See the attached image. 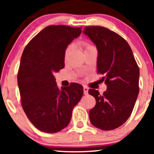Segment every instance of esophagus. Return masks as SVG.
Listing matches in <instances>:
<instances>
[{"label":"esophagus","instance_id":"obj_1","mask_svg":"<svg viewBox=\"0 0 154 154\" xmlns=\"http://www.w3.org/2000/svg\"><path fill=\"white\" fill-rule=\"evenodd\" d=\"M83 92H84V94H88V88L86 87V86H84L83 87Z\"/></svg>","mask_w":154,"mask_h":154}]
</instances>
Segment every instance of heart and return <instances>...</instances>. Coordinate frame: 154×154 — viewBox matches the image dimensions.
Instances as JSON below:
<instances>
[{
	"mask_svg": "<svg viewBox=\"0 0 154 154\" xmlns=\"http://www.w3.org/2000/svg\"><path fill=\"white\" fill-rule=\"evenodd\" d=\"M82 46H83V47L84 48V49H85V51L88 49H90V48H93V46L90 45V43H88V42H83V43H82ZM71 50H72V45H69L68 47L66 48V50H65V52H64L65 59H66L67 57H68V56L69 55V54H70Z\"/></svg>",
	"mask_w": 154,
	"mask_h": 154,
	"instance_id": "b5f03b06",
	"label": "heart"
}]
</instances>
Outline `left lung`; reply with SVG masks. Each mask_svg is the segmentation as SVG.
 <instances>
[{"mask_svg": "<svg viewBox=\"0 0 154 154\" xmlns=\"http://www.w3.org/2000/svg\"><path fill=\"white\" fill-rule=\"evenodd\" d=\"M96 45L98 51L97 69L107 86L103 94L90 89L96 100L89 112L94 127L111 130L128 119L139 94L140 69L129 44L121 35L102 26H90L83 32Z\"/></svg>", "mask_w": 154, "mask_h": 154, "instance_id": "1", "label": "left lung"}]
</instances>
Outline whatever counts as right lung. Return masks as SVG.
I'll list each match as a JSON object with an SVG mask.
<instances>
[{"label": "right lung", "mask_w": 154, "mask_h": 154, "mask_svg": "<svg viewBox=\"0 0 154 154\" xmlns=\"http://www.w3.org/2000/svg\"><path fill=\"white\" fill-rule=\"evenodd\" d=\"M81 27L48 26L24 48L17 75L22 108L37 129L57 132L69 125L72 111L81 100L79 83L58 88L54 74L64 67V52L82 32Z\"/></svg>", "instance_id": "right-lung-1"}]
</instances>
